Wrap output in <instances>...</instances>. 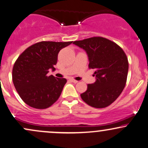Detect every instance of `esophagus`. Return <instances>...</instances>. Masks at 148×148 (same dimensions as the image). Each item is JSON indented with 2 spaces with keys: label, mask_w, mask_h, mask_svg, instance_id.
Instances as JSON below:
<instances>
[{
  "label": "esophagus",
  "mask_w": 148,
  "mask_h": 148,
  "mask_svg": "<svg viewBox=\"0 0 148 148\" xmlns=\"http://www.w3.org/2000/svg\"><path fill=\"white\" fill-rule=\"evenodd\" d=\"M70 81L71 82L75 83V84H76V83H77V82H78V81H77V80H75V79H70Z\"/></svg>",
  "instance_id": "obj_1"
}]
</instances>
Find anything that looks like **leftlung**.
Wrapping results in <instances>:
<instances>
[{"instance_id":"obj_1","label":"left lung","mask_w":148,"mask_h":148,"mask_svg":"<svg viewBox=\"0 0 148 148\" xmlns=\"http://www.w3.org/2000/svg\"><path fill=\"white\" fill-rule=\"evenodd\" d=\"M88 56V67L94 70L95 82L80 95L87 105L104 108L114 102L124 89L127 77V57L116 43L100 36L74 41Z\"/></svg>"}]
</instances>
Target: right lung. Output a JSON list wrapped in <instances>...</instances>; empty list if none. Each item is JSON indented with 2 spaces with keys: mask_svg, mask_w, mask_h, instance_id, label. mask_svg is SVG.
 Masks as SVG:
<instances>
[{
  "mask_svg": "<svg viewBox=\"0 0 148 148\" xmlns=\"http://www.w3.org/2000/svg\"><path fill=\"white\" fill-rule=\"evenodd\" d=\"M73 41H41L27 48L16 61L12 70V80L23 101L35 109H46L60 98L65 78L48 75L62 48Z\"/></svg>",
  "mask_w": 148,
  "mask_h": 148,
  "instance_id": "right-lung-1",
  "label": "right lung"
}]
</instances>
